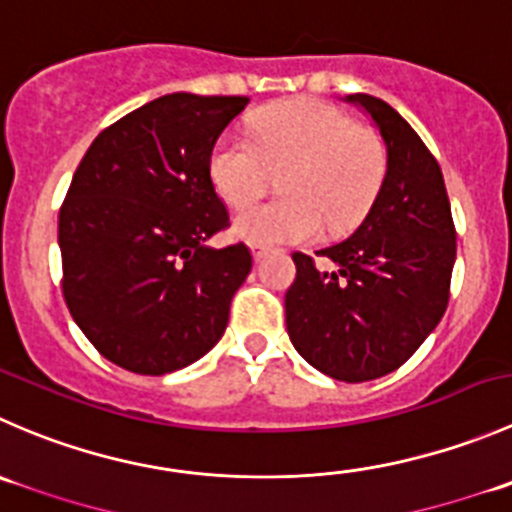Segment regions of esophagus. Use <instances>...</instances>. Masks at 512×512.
<instances>
[{
  "label": "esophagus",
  "instance_id": "esophagus-1",
  "mask_svg": "<svg viewBox=\"0 0 512 512\" xmlns=\"http://www.w3.org/2000/svg\"><path fill=\"white\" fill-rule=\"evenodd\" d=\"M267 252H270V247H267V245H257V242L252 245V257H255V260H262Z\"/></svg>",
  "mask_w": 512,
  "mask_h": 512
}]
</instances>
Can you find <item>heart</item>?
Listing matches in <instances>:
<instances>
[{"instance_id":"obj_1","label":"heart","mask_w":512,"mask_h":512,"mask_svg":"<svg viewBox=\"0 0 512 512\" xmlns=\"http://www.w3.org/2000/svg\"><path fill=\"white\" fill-rule=\"evenodd\" d=\"M252 142L222 135L207 162L210 182L230 207H245L280 180L285 200L247 207L235 235L252 245H292L352 230L375 205L388 175L385 142L342 109L315 97L260 109Z\"/></svg>"}]
</instances>
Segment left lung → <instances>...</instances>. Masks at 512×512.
Segmentation results:
<instances>
[{"label":"left lung","mask_w":512,"mask_h":512,"mask_svg":"<svg viewBox=\"0 0 512 512\" xmlns=\"http://www.w3.org/2000/svg\"><path fill=\"white\" fill-rule=\"evenodd\" d=\"M388 150L375 205L345 242L292 252L297 275L285 292L295 350L325 375L365 382L398 370L435 330L450 300L455 225L443 172L418 132L382 99L350 94Z\"/></svg>","instance_id":"8db88e82"}]
</instances>
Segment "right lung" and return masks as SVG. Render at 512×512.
Here are the masks:
<instances>
[{
    "instance_id": "add662e5",
    "label": "right lung",
    "mask_w": 512,
    "mask_h": 512,
    "mask_svg": "<svg viewBox=\"0 0 512 512\" xmlns=\"http://www.w3.org/2000/svg\"><path fill=\"white\" fill-rule=\"evenodd\" d=\"M247 97L175 92L124 114L89 145L59 210L62 292L114 365L167 375L200 360L252 270L240 245L207 247L230 225L207 162Z\"/></svg>"
}]
</instances>
